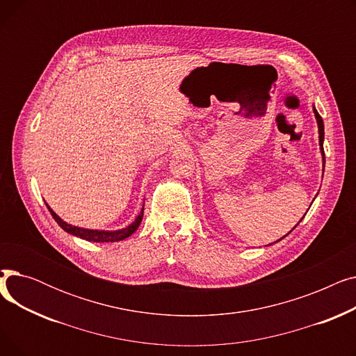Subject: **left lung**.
I'll return each instance as SVG.
<instances>
[{
  "mask_svg": "<svg viewBox=\"0 0 356 356\" xmlns=\"http://www.w3.org/2000/svg\"><path fill=\"white\" fill-rule=\"evenodd\" d=\"M313 112H314V117H316V121H317V127H319V145H321V152H322V156H323V163H325V152H323V140H325V125H323V120L322 117L319 115V112L316 111V108H313ZM297 227V225H296ZM294 227V228H296ZM293 228V229H294ZM291 232V231H290ZM284 238V236H283ZM280 238V239H283ZM278 239V241H280Z\"/></svg>",
  "mask_w": 356,
  "mask_h": 356,
  "instance_id": "left-lung-1",
  "label": "left lung"
}]
</instances>
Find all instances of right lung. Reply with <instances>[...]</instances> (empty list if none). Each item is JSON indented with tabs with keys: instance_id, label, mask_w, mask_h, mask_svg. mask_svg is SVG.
Here are the masks:
<instances>
[{
	"instance_id": "add662e5",
	"label": "right lung",
	"mask_w": 356,
	"mask_h": 356,
	"mask_svg": "<svg viewBox=\"0 0 356 356\" xmlns=\"http://www.w3.org/2000/svg\"><path fill=\"white\" fill-rule=\"evenodd\" d=\"M47 209L51 213L53 219L59 223V227L62 229H65L67 234L79 236V238L86 239L89 242H117V241H122V239L128 238L129 235H133L137 231V228L140 227V223H141L143 215H144V207H143L140 215L127 228H122V229H118V231H98V229H85V228H79V227H73V225H70V223H66L63 219H60L58 215H56L53 212V209H50V207H47Z\"/></svg>"
}]
</instances>
